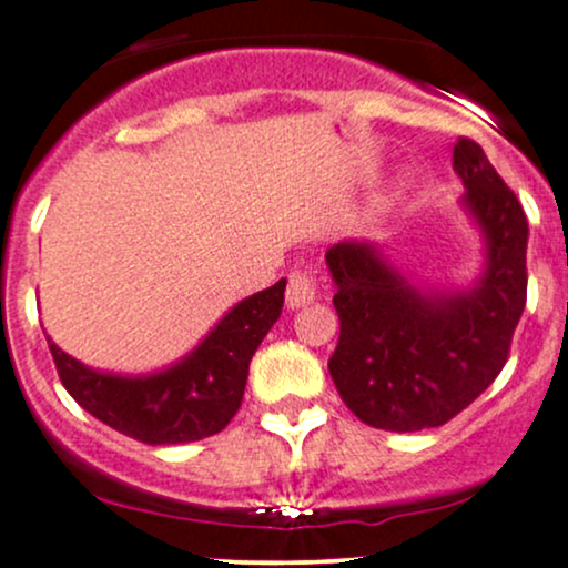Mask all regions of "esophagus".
<instances>
[{
  "instance_id": "obj_1",
  "label": "esophagus",
  "mask_w": 568,
  "mask_h": 568,
  "mask_svg": "<svg viewBox=\"0 0 568 568\" xmlns=\"http://www.w3.org/2000/svg\"><path fill=\"white\" fill-rule=\"evenodd\" d=\"M315 296H317V283L315 277H312V272L302 270V266L291 270L288 291H285V304H288V310H298V306L312 304L315 302Z\"/></svg>"
}]
</instances>
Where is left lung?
<instances>
[{"label": "left lung", "instance_id": "left-lung-1", "mask_svg": "<svg viewBox=\"0 0 568 568\" xmlns=\"http://www.w3.org/2000/svg\"><path fill=\"white\" fill-rule=\"evenodd\" d=\"M462 207L484 237V270L456 291L422 288L379 245L325 253L342 331L328 371L347 408L389 433L440 427L497 379L526 306L529 224L470 139L454 146Z\"/></svg>", "mask_w": 568, "mask_h": 568}]
</instances>
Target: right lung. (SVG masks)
<instances>
[{
	"label": "right lung",
	"mask_w": 568,
	"mask_h": 568,
	"mask_svg": "<svg viewBox=\"0 0 568 568\" xmlns=\"http://www.w3.org/2000/svg\"><path fill=\"white\" fill-rule=\"evenodd\" d=\"M285 280L253 293L226 312L207 336L171 366L152 374L98 371L48 347L63 387L98 422L149 446L202 440L232 422L245 395L253 352L283 312Z\"/></svg>",
	"instance_id": "right-lung-1"
}]
</instances>
